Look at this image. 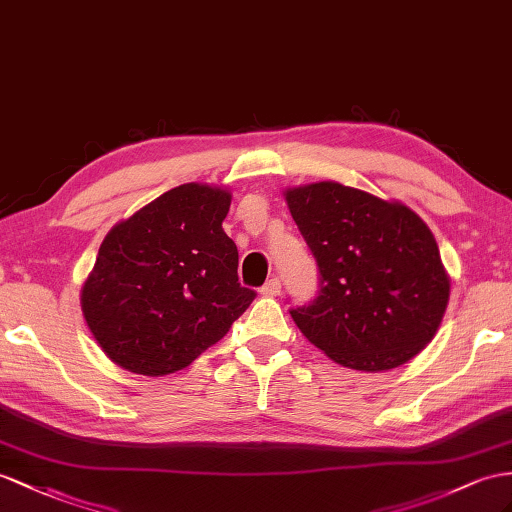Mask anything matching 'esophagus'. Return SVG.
<instances>
[{"mask_svg": "<svg viewBox=\"0 0 512 512\" xmlns=\"http://www.w3.org/2000/svg\"><path fill=\"white\" fill-rule=\"evenodd\" d=\"M259 292L264 294V296H279L281 294V281L277 277H272V279L266 281V285L261 287Z\"/></svg>", "mask_w": 512, "mask_h": 512, "instance_id": "1", "label": "esophagus"}]
</instances>
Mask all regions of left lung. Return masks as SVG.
<instances>
[{"label":"left lung","instance_id":"obj_1","mask_svg":"<svg viewBox=\"0 0 512 512\" xmlns=\"http://www.w3.org/2000/svg\"><path fill=\"white\" fill-rule=\"evenodd\" d=\"M283 194L320 270L318 298L290 311L300 333L359 372L393 370L419 355L450 300L426 222L400 201L337 181Z\"/></svg>","mask_w":512,"mask_h":512}]
</instances>
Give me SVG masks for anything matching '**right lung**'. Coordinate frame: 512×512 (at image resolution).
<instances>
[{
  "label": "right lung",
  "mask_w": 512,
  "mask_h": 512,
  "mask_svg": "<svg viewBox=\"0 0 512 512\" xmlns=\"http://www.w3.org/2000/svg\"><path fill=\"white\" fill-rule=\"evenodd\" d=\"M231 192L183 183L108 231L82 285L101 350L142 376L179 372L225 337L253 303L238 248L222 229Z\"/></svg>",
  "instance_id": "add662e5"
}]
</instances>
